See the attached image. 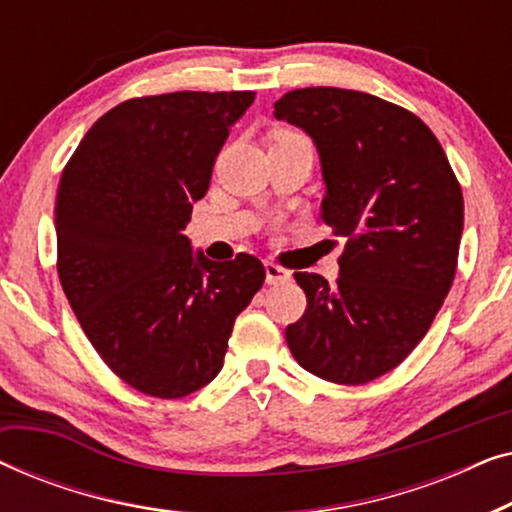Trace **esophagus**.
I'll use <instances>...</instances> for the list:
<instances>
[{
    "label": "esophagus",
    "instance_id": "34e87169",
    "mask_svg": "<svg viewBox=\"0 0 512 512\" xmlns=\"http://www.w3.org/2000/svg\"><path fill=\"white\" fill-rule=\"evenodd\" d=\"M291 279V272L282 268V265L275 263V261H265V282L268 284H282V282H289Z\"/></svg>",
    "mask_w": 512,
    "mask_h": 512
}]
</instances>
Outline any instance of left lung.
<instances>
[{"label":"left lung","instance_id":"obj_1","mask_svg":"<svg viewBox=\"0 0 512 512\" xmlns=\"http://www.w3.org/2000/svg\"><path fill=\"white\" fill-rule=\"evenodd\" d=\"M275 118L317 144L321 219L347 237L331 286L296 272L305 314L286 326L300 366L335 384H366L405 361L454 282L464 195L443 146L412 111L345 88H298Z\"/></svg>","mask_w":512,"mask_h":512}]
</instances>
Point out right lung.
Instances as JSON below:
<instances>
[{
	"label": "right lung",
	"mask_w": 512,
	"mask_h": 512,
	"mask_svg": "<svg viewBox=\"0 0 512 512\" xmlns=\"http://www.w3.org/2000/svg\"><path fill=\"white\" fill-rule=\"evenodd\" d=\"M256 93L132 97L86 132L55 195L58 277L102 361L132 389L181 398L219 375L265 282L256 256L214 263L184 230L230 125Z\"/></svg>",
	"instance_id": "obj_1"
}]
</instances>
